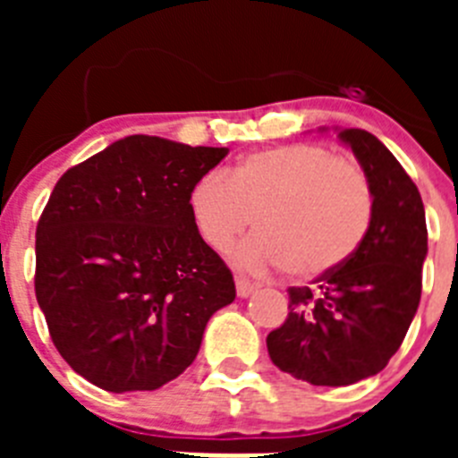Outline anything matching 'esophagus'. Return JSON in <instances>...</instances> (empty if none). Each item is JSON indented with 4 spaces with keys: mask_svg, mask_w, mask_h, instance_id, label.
<instances>
[{
    "mask_svg": "<svg viewBox=\"0 0 458 458\" xmlns=\"http://www.w3.org/2000/svg\"><path fill=\"white\" fill-rule=\"evenodd\" d=\"M254 289H257V284H252L250 279L236 277V293H238V298H248V295L254 293Z\"/></svg>",
    "mask_w": 458,
    "mask_h": 458,
    "instance_id": "1",
    "label": "esophagus"
}]
</instances>
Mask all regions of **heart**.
Masks as SVG:
<instances>
[{
  "label": "heart",
  "instance_id": "heart-1",
  "mask_svg": "<svg viewBox=\"0 0 458 458\" xmlns=\"http://www.w3.org/2000/svg\"><path fill=\"white\" fill-rule=\"evenodd\" d=\"M201 241L226 252L254 225L236 252L241 268L286 266L314 277L358 250L371 220V190L362 169L317 144H282L245 156L229 176L206 174L188 197Z\"/></svg>",
  "mask_w": 458,
  "mask_h": 458
}]
</instances>
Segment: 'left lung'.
I'll return each instance as SVG.
<instances>
[{
  "mask_svg": "<svg viewBox=\"0 0 458 458\" xmlns=\"http://www.w3.org/2000/svg\"><path fill=\"white\" fill-rule=\"evenodd\" d=\"M335 131L369 183V226L342 266L314 286H291L289 317L266 339L275 367L327 387L353 386L386 369L418 311L427 259L418 185L378 137L360 128Z\"/></svg>",
  "mask_w": 458,
  "mask_h": 458,
  "instance_id": "8db88e82",
  "label": "left lung"
}]
</instances>
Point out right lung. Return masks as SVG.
<instances>
[{"label": "right lung", "instance_id": "add662e5", "mask_svg": "<svg viewBox=\"0 0 458 458\" xmlns=\"http://www.w3.org/2000/svg\"><path fill=\"white\" fill-rule=\"evenodd\" d=\"M226 153L131 135L56 181L36 226V301L56 351L93 386L163 387L236 298L232 270L188 206Z\"/></svg>", "mask_w": 458, "mask_h": 458}]
</instances>
